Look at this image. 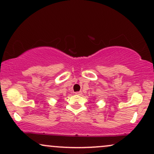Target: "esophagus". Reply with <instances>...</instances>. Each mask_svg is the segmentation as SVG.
Wrapping results in <instances>:
<instances>
[{
	"label": "esophagus",
	"instance_id": "1",
	"mask_svg": "<svg viewBox=\"0 0 154 154\" xmlns=\"http://www.w3.org/2000/svg\"><path fill=\"white\" fill-rule=\"evenodd\" d=\"M75 94L77 95H82V92L81 91H77V92H75Z\"/></svg>",
	"mask_w": 154,
	"mask_h": 154
}]
</instances>
